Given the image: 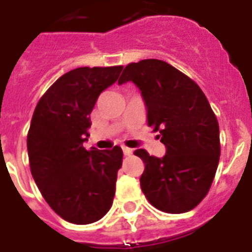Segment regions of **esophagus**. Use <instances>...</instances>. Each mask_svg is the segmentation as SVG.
I'll use <instances>...</instances> for the list:
<instances>
[{"instance_id": "34e87169", "label": "esophagus", "mask_w": 252, "mask_h": 252, "mask_svg": "<svg viewBox=\"0 0 252 252\" xmlns=\"http://www.w3.org/2000/svg\"><path fill=\"white\" fill-rule=\"evenodd\" d=\"M123 153H124V155H126V157H129V155H132V154H133V150L124 146V147H123Z\"/></svg>"}]
</instances>
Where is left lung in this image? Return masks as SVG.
I'll return each instance as SVG.
<instances>
[{"instance_id": "1", "label": "left lung", "mask_w": 252, "mask_h": 252, "mask_svg": "<svg viewBox=\"0 0 252 252\" xmlns=\"http://www.w3.org/2000/svg\"><path fill=\"white\" fill-rule=\"evenodd\" d=\"M128 81L142 92L148 126L166 146L163 158L146 150L140 188L150 204L166 213H185L204 200L220 159V132L205 94L197 83L169 63L144 59L129 63L119 83Z\"/></svg>"}]
</instances>
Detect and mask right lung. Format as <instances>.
<instances>
[{
  "instance_id": "1",
  "label": "right lung",
  "mask_w": 252,
  "mask_h": 252,
  "mask_svg": "<svg viewBox=\"0 0 252 252\" xmlns=\"http://www.w3.org/2000/svg\"><path fill=\"white\" fill-rule=\"evenodd\" d=\"M123 66L78 67L52 83L32 116L27 148L32 177L47 204L72 224H90L109 211L123 150H86L90 113Z\"/></svg>"
}]
</instances>
